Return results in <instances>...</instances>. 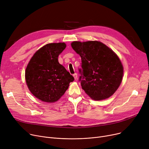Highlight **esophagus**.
I'll return each instance as SVG.
<instances>
[{
  "mask_svg": "<svg viewBox=\"0 0 149 149\" xmlns=\"http://www.w3.org/2000/svg\"><path fill=\"white\" fill-rule=\"evenodd\" d=\"M73 76H74V79L75 80H76L77 79V74H74V75H73Z\"/></svg>",
  "mask_w": 149,
  "mask_h": 149,
  "instance_id": "esophagus-1",
  "label": "esophagus"
}]
</instances>
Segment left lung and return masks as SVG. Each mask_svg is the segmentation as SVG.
Segmentation results:
<instances>
[{
    "instance_id": "left-lung-1",
    "label": "left lung",
    "mask_w": 149,
    "mask_h": 149,
    "mask_svg": "<svg viewBox=\"0 0 149 149\" xmlns=\"http://www.w3.org/2000/svg\"><path fill=\"white\" fill-rule=\"evenodd\" d=\"M71 46L81 58L79 81L85 92L95 100L112 95L123 76V67L116 54L98 41L73 42Z\"/></svg>"
}]
</instances>
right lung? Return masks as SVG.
<instances>
[{
    "mask_svg": "<svg viewBox=\"0 0 149 149\" xmlns=\"http://www.w3.org/2000/svg\"><path fill=\"white\" fill-rule=\"evenodd\" d=\"M65 43H53L39 49L30 60L25 79L30 92L44 102L58 100L74 78L60 65L58 57L66 48Z\"/></svg>",
    "mask_w": 149,
    "mask_h": 149,
    "instance_id": "1",
    "label": "right lung"
}]
</instances>
